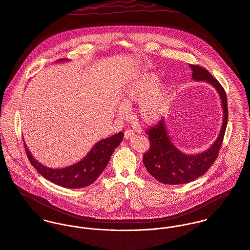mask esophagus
I'll list each match as a JSON object with an SVG mask.
<instances>
[{
	"mask_svg": "<svg viewBox=\"0 0 250 250\" xmlns=\"http://www.w3.org/2000/svg\"><path fill=\"white\" fill-rule=\"evenodd\" d=\"M135 135V132L132 129H126L125 131V139H129L131 137H133Z\"/></svg>",
	"mask_w": 250,
	"mask_h": 250,
	"instance_id": "34e87169",
	"label": "esophagus"
}]
</instances>
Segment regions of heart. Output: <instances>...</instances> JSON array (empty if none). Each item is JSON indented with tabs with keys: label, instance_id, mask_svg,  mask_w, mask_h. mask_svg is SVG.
I'll use <instances>...</instances> for the list:
<instances>
[{
	"label": "heart",
	"instance_id": "b5f03b06",
	"mask_svg": "<svg viewBox=\"0 0 250 250\" xmlns=\"http://www.w3.org/2000/svg\"><path fill=\"white\" fill-rule=\"evenodd\" d=\"M159 78L153 72H148L137 78L125 90L123 100L125 106L139 103L138 118L145 124L157 122L164 113L169 96L166 84L158 83ZM119 113L125 114V108L120 107Z\"/></svg>",
	"mask_w": 250,
	"mask_h": 250
}]
</instances>
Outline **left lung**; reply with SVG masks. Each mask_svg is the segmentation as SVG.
Returning <instances> with one entry per match:
<instances>
[{"mask_svg": "<svg viewBox=\"0 0 250 250\" xmlns=\"http://www.w3.org/2000/svg\"><path fill=\"white\" fill-rule=\"evenodd\" d=\"M190 67L192 79L206 81L218 92L223 108V123L220 133L212 146L199 154L188 155L178 150L167 134L163 119H160L156 125L146 130L149 135L150 149L144 153V165L155 180L165 185L187 184L204 175L218 156L227 126L228 106L223 87L205 67L198 64H190Z\"/></svg>", "mask_w": 250, "mask_h": 250, "instance_id": "1", "label": "left lung"}]
</instances>
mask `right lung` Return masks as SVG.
Here are the masks:
<instances>
[{
	"instance_id": "obj_1",
	"label": "right lung",
	"mask_w": 250,
	"mask_h": 250,
	"mask_svg": "<svg viewBox=\"0 0 250 250\" xmlns=\"http://www.w3.org/2000/svg\"><path fill=\"white\" fill-rule=\"evenodd\" d=\"M67 61L65 59L58 60ZM124 137V132H119L111 137L98 142L90 152L76 164L62 169H51L38 162L28 150L24 147L31 164L38 172L52 183L67 188H82L92 185L103 172L114 150L120 145Z\"/></svg>"
}]
</instances>
